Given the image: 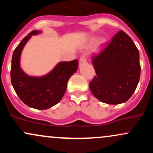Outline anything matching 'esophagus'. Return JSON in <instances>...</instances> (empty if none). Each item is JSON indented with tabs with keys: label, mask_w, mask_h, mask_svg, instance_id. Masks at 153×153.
Here are the masks:
<instances>
[{
	"label": "esophagus",
	"mask_w": 153,
	"mask_h": 153,
	"mask_svg": "<svg viewBox=\"0 0 153 153\" xmlns=\"http://www.w3.org/2000/svg\"><path fill=\"white\" fill-rule=\"evenodd\" d=\"M85 62H86V58H85V56L82 54V55L80 56V60H79V63H80V65H82V64H84V63H85Z\"/></svg>",
	"instance_id": "esophagus-1"
}]
</instances>
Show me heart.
I'll return each instance as SVG.
<instances>
[{
	"label": "heart",
	"mask_w": 153,
	"mask_h": 153,
	"mask_svg": "<svg viewBox=\"0 0 153 153\" xmlns=\"http://www.w3.org/2000/svg\"><path fill=\"white\" fill-rule=\"evenodd\" d=\"M103 43V39H100L99 41V42H98V46H101V45Z\"/></svg>",
	"instance_id": "heart-1"
}]
</instances>
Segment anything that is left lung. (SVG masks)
Here are the masks:
<instances>
[{
    "mask_svg": "<svg viewBox=\"0 0 153 153\" xmlns=\"http://www.w3.org/2000/svg\"><path fill=\"white\" fill-rule=\"evenodd\" d=\"M91 60L96 75L89 87L95 97L108 104L126 102L137 86L141 71L139 50L131 39L120 30Z\"/></svg>",
    "mask_w": 153,
    "mask_h": 153,
    "instance_id": "left-lung-1",
    "label": "left lung"
}]
</instances>
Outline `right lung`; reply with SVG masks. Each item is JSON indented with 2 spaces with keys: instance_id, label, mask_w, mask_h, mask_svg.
I'll return each instance as SVG.
<instances>
[{
  "instance_id": "1",
  "label": "right lung",
  "mask_w": 153,
  "mask_h": 153,
  "mask_svg": "<svg viewBox=\"0 0 153 153\" xmlns=\"http://www.w3.org/2000/svg\"><path fill=\"white\" fill-rule=\"evenodd\" d=\"M39 32L36 30L31 31L13 51L10 80L19 99L26 105L36 109H47L62 99L68 80L77 71L78 61L74 59L59 62L50 73L42 77H31L24 73L20 67L22 51L31 35Z\"/></svg>"
}]
</instances>
